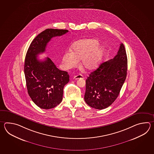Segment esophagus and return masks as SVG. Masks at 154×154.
Wrapping results in <instances>:
<instances>
[{"instance_id":"34e87169","label":"esophagus","mask_w":154,"mask_h":154,"mask_svg":"<svg viewBox=\"0 0 154 154\" xmlns=\"http://www.w3.org/2000/svg\"><path fill=\"white\" fill-rule=\"evenodd\" d=\"M83 78H84V76L82 75V74H79V75H77L74 76V78H73V79H75V80H77V79H79Z\"/></svg>"}]
</instances>
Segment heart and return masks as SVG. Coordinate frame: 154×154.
I'll use <instances>...</instances> for the list:
<instances>
[{"label": "heart", "instance_id": "b5f03b06", "mask_svg": "<svg viewBox=\"0 0 154 154\" xmlns=\"http://www.w3.org/2000/svg\"><path fill=\"white\" fill-rule=\"evenodd\" d=\"M98 41L94 39H82L74 43L72 52L64 53L63 62L67 69L75 68L81 59V66L84 69L91 70L96 68L103 56L101 46Z\"/></svg>", "mask_w": 154, "mask_h": 154}]
</instances>
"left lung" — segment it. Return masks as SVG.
Listing matches in <instances>:
<instances>
[{
	"mask_svg": "<svg viewBox=\"0 0 154 154\" xmlns=\"http://www.w3.org/2000/svg\"><path fill=\"white\" fill-rule=\"evenodd\" d=\"M128 61L125 46L120 45L117 54L102 63L86 80L84 100L92 108H107L117 98L127 73Z\"/></svg>",
	"mask_w": 154,
	"mask_h": 154,
	"instance_id": "obj_1",
	"label": "left lung"
}]
</instances>
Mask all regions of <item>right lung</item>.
Segmentation results:
<instances>
[{"label": "right lung", "instance_id": "obj_1", "mask_svg": "<svg viewBox=\"0 0 154 154\" xmlns=\"http://www.w3.org/2000/svg\"><path fill=\"white\" fill-rule=\"evenodd\" d=\"M67 29H48L33 39L26 53L24 73L27 92L33 102L39 108H54L62 102L64 86L69 82V75L60 70L52 60L37 59V55L45 52L46 46L53 37L62 36Z\"/></svg>", "mask_w": 154, "mask_h": 154}]
</instances>
